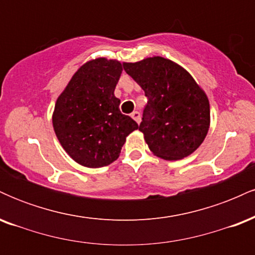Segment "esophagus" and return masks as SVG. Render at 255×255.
I'll return each instance as SVG.
<instances>
[{
    "instance_id": "esophagus-1",
    "label": "esophagus",
    "mask_w": 255,
    "mask_h": 255,
    "mask_svg": "<svg viewBox=\"0 0 255 255\" xmlns=\"http://www.w3.org/2000/svg\"><path fill=\"white\" fill-rule=\"evenodd\" d=\"M130 118L133 119L134 121H135L137 125H139L140 122H141V116H140V113H139V111H133V113L130 114Z\"/></svg>"
}]
</instances>
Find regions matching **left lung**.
Listing matches in <instances>:
<instances>
[{"mask_svg":"<svg viewBox=\"0 0 255 255\" xmlns=\"http://www.w3.org/2000/svg\"><path fill=\"white\" fill-rule=\"evenodd\" d=\"M124 68L147 97L139 130L154 156L165 160L188 157L210 128V103L183 67L162 56L125 62Z\"/></svg>","mask_w":255,"mask_h":255,"instance_id":"8db88e82","label":"left lung"}]
</instances>
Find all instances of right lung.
Wrapping results in <instances>:
<instances>
[{"label":"right lung","mask_w":255,"mask_h":255,"mask_svg":"<svg viewBox=\"0 0 255 255\" xmlns=\"http://www.w3.org/2000/svg\"><path fill=\"white\" fill-rule=\"evenodd\" d=\"M97 57L74 73L55 103L52 127L63 150L78 164L102 168L115 162L137 124L120 111L115 97L124 67Z\"/></svg>","instance_id":"right-lung-1"}]
</instances>
